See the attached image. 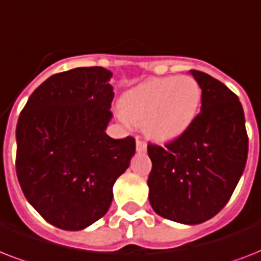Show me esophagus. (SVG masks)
Masks as SVG:
<instances>
[{
    "label": "esophagus",
    "instance_id": "1",
    "mask_svg": "<svg viewBox=\"0 0 261 261\" xmlns=\"http://www.w3.org/2000/svg\"><path fill=\"white\" fill-rule=\"evenodd\" d=\"M146 149V143L142 142V141H137V151H138V153H145Z\"/></svg>",
    "mask_w": 261,
    "mask_h": 261
}]
</instances>
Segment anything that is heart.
<instances>
[{
	"label": "heart",
	"mask_w": 261,
	"mask_h": 261,
	"mask_svg": "<svg viewBox=\"0 0 261 261\" xmlns=\"http://www.w3.org/2000/svg\"><path fill=\"white\" fill-rule=\"evenodd\" d=\"M202 88L190 75L151 79L124 92L120 119L143 124L149 138L165 142L178 138L198 118Z\"/></svg>",
	"instance_id": "1"
}]
</instances>
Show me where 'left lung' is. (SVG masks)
<instances>
[{
	"label": "left lung",
	"instance_id": "obj_1",
	"mask_svg": "<svg viewBox=\"0 0 261 261\" xmlns=\"http://www.w3.org/2000/svg\"><path fill=\"white\" fill-rule=\"evenodd\" d=\"M190 74L202 88L200 114L173 142L147 146L153 164L147 186L157 214L198 225L218 214L230 199L247 164L248 135L239 97L206 73Z\"/></svg>",
	"mask_w": 261,
	"mask_h": 261
}]
</instances>
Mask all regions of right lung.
I'll return each mask as SVG.
<instances>
[{"instance_id": "right-lung-1", "label": "right lung", "mask_w": 261, "mask_h": 261, "mask_svg": "<svg viewBox=\"0 0 261 261\" xmlns=\"http://www.w3.org/2000/svg\"><path fill=\"white\" fill-rule=\"evenodd\" d=\"M112 71L77 67L48 77L31 94L16 127V172L30 204L63 230L101 218L116 178L135 154L131 137L107 134Z\"/></svg>"}]
</instances>
